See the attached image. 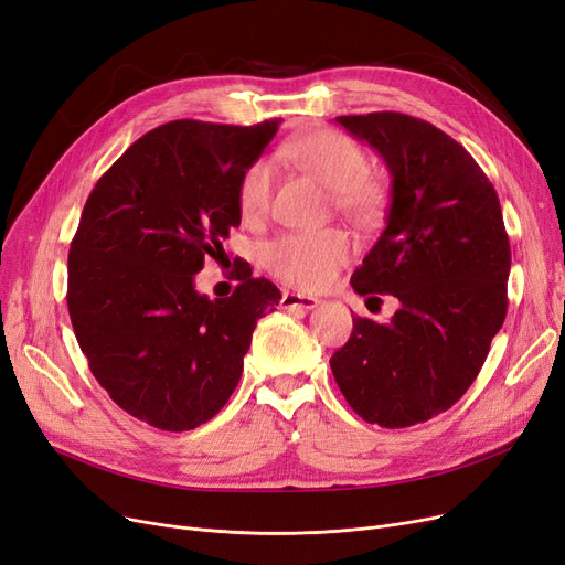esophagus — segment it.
<instances>
[{
    "mask_svg": "<svg viewBox=\"0 0 565 565\" xmlns=\"http://www.w3.org/2000/svg\"><path fill=\"white\" fill-rule=\"evenodd\" d=\"M321 300L311 298V296H300V294H284L281 296V307L284 309H302V311H309L319 307Z\"/></svg>",
    "mask_w": 565,
    "mask_h": 565,
    "instance_id": "esophagus-1",
    "label": "esophagus"
}]
</instances>
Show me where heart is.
I'll use <instances>...</instances> for the list:
<instances>
[{
  "label": "heart",
  "instance_id": "heart-1",
  "mask_svg": "<svg viewBox=\"0 0 565 565\" xmlns=\"http://www.w3.org/2000/svg\"><path fill=\"white\" fill-rule=\"evenodd\" d=\"M288 156L300 170L332 191L338 209L353 218H372L384 204L382 185L370 179V160L361 146L335 130L309 132L288 146ZM275 191V164L267 158L248 164L239 179L237 204L246 221H260ZM351 254V242L342 230L288 233L263 246V265L279 281L319 290L338 277Z\"/></svg>",
  "mask_w": 565,
  "mask_h": 565
}]
</instances>
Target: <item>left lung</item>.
Masks as SVG:
<instances>
[{
  "mask_svg": "<svg viewBox=\"0 0 565 565\" xmlns=\"http://www.w3.org/2000/svg\"><path fill=\"white\" fill-rule=\"evenodd\" d=\"M335 120L391 172L386 227L351 286L401 307L386 323L353 319L332 377L363 422L407 428L447 412L482 370L508 315L510 239L493 183L435 125L398 111Z\"/></svg>",
  "mask_w": 565,
  "mask_h": 565,
  "instance_id": "8db88e82",
  "label": "left lung"
}]
</instances>
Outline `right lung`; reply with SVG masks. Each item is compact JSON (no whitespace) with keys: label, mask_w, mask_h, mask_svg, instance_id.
I'll list each match as a JSON object with an SVG mask.
<instances>
[{"label":"right lung","mask_w":565,"mask_h":565,"mask_svg":"<svg viewBox=\"0 0 565 565\" xmlns=\"http://www.w3.org/2000/svg\"><path fill=\"white\" fill-rule=\"evenodd\" d=\"M281 120L250 128L172 120L139 137L95 183L70 248L67 307L111 401L160 430H193L233 395L258 319L281 300L267 279L230 298L195 290L204 258L242 221L237 188Z\"/></svg>","instance_id":"obj_1"}]
</instances>
